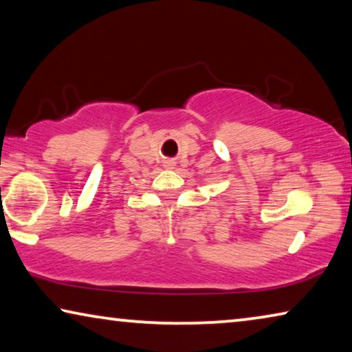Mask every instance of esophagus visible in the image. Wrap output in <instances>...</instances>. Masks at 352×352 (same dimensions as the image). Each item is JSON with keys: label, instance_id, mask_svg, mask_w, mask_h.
Listing matches in <instances>:
<instances>
[{"label": "esophagus", "instance_id": "34e87169", "mask_svg": "<svg viewBox=\"0 0 352 352\" xmlns=\"http://www.w3.org/2000/svg\"><path fill=\"white\" fill-rule=\"evenodd\" d=\"M163 164H164V168H166V169H174L175 162H174V160H164Z\"/></svg>", "mask_w": 352, "mask_h": 352}]
</instances>
